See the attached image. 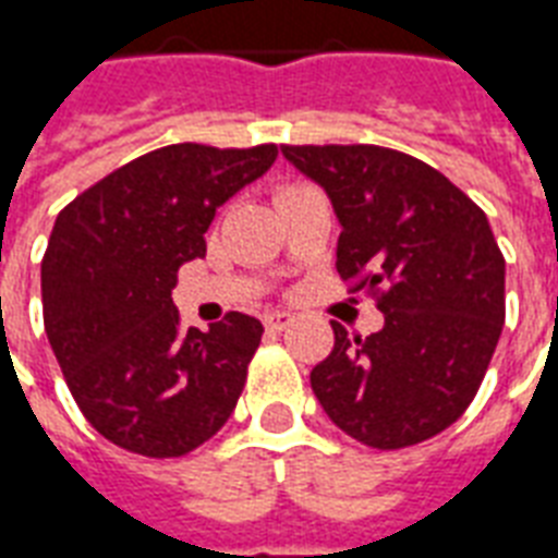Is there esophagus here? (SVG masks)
<instances>
[{
	"instance_id": "esophagus-1",
	"label": "esophagus",
	"mask_w": 558,
	"mask_h": 558,
	"mask_svg": "<svg viewBox=\"0 0 558 558\" xmlns=\"http://www.w3.org/2000/svg\"><path fill=\"white\" fill-rule=\"evenodd\" d=\"M293 319L296 317H293L291 311H270V314L265 317V326L274 328V331H282V328L291 326Z\"/></svg>"
}]
</instances>
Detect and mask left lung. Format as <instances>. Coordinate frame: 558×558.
Returning a JSON list of instances; mask_svg holds the SVG:
<instances>
[{"label":"left lung","instance_id":"1","mask_svg":"<svg viewBox=\"0 0 558 558\" xmlns=\"http://www.w3.org/2000/svg\"><path fill=\"white\" fill-rule=\"evenodd\" d=\"M340 220L338 274L378 293L384 328L340 323L311 390L369 448H408L472 404L504 328V256L483 209L422 159L378 145H282Z\"/></svg>","mask_w":558,"mask_h":558}]
</instances>
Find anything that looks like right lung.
Instances as JSON below:
<instances>
[{"label": "right lung", "mask_w": 558, "mask_h": 558, "mask_svg": "<svg viewBox=\"0 0 558 558\" xmlns=\"http://www.w3.org/2000/svg\"><path fill=\"white\" fill-rule=\"evenodd\" d=\"M276 145H168L60 211L43 256V323L86 422L142 457H183L227 425L262 343L230 311L180 328L177 270L206 256L218 206L274 166Z\"/></svg>", "instance_id": "right-lung-1"}]
</instances>
